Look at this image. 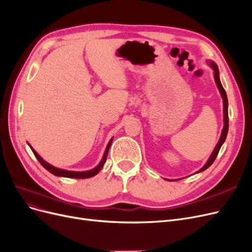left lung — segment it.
<instances>
[{
	"mask_svg": "<svg viewBox=\"0 0 252 252\" xmlns=\"http://www.w3.org/2000/svg\"><path fill=\"white\" fill-rule=\"evenodd\" d=\"M210 66L213 67L214 71H215V80L217 83V86L219 88V90H220L221 92V95H222V98H223V102H224V127H223V131H222V135H221V138L220 140H219L217 147L215 148L212 156H210L209 160L207 161V163L203 166L198 173L200 172H203V170H205L206 168H208L210 165H212L214 163V161L216 160L218 154H219V151H220L222 144L224 143L225 139H226V136H227V133H228V100H227V95H226V92L224 90V88L220 82V77H219V69L217 67V64L215 63H210Z\"/></svg>",
	"mask_w": 252,
	"mask_h": 252,
	"instance_id": "left-lung-1",
	"label": "left lung"
}]
</instances>
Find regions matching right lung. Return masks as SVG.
I'll return each instance as SVG.
<instances>
[{
  "instance_id": "obj_1",
  "label": "right lung",
  "mask_w": 252,
  "mask_h": 252,
  "mask_svg": "<svg viewBox=\"0 0 252 252\" xmlns=\"http://www.w3.org/2000/svg\"><path fill=\"white\" fill-rule=\"evenodd\" d=\"M113 140V139H112ZM112 140H110V142L108 143V147L107 149H105V152H104V155H103V158L102 160L100 161V163L97 165L95 168L91 169V170H88V172H70V170H64V169H61V168H58V167H54L52 165H50L49 163H47L46 161H44L42 158H40L38 156V154L32 149L31 147V150L32 152H33L34 156L36 157V159L38 160V162L40 164H42L48 172H50L51 174L55 175V176H60V177H67V178H76V179H87V178H91L95 175H97L99 173V170L102 168L103 164L105 160H107V156H108V153H109V149L111 147V143H112Z\"/></svg>"
}]
</instances>
